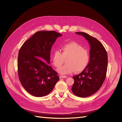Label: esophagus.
<instances>
[{"instance_id":"34e87169","label":"esophagus","mask_w":122,"mask_h":122,"mask_svg":"<svg viewBox=\"0 0 122 122\" xmlns=\"http://www.w3.org/2000/svg\"><path fill=\"white\" fill-rule=\"evenodd\" d=\"M67 78V76H65V75H60V78Z\"/></svg>"}]
</instances>
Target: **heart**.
Returning <instances> with one entry per match:
<instances>
[{
    "label": "heart",
    "mask_w": 122,
    "mask_h": 122,
    "mask_svg": "<svg viewBox=\"0 0 122 122\" xmlns=\"http://www.w3.org/2000/svg\"><path fill=\"white\" fill-rule=\"evenodd\" d=\"M61 53L54 50L52 59L55 67H60L63 62L64 58L67 57L66 65L58 68L57 71L61 74H68L73 72H80L86 68L90 61L88 51L75 42L66 44L61 47Z\"/></svg>",
    "instance_id": "b5f03b06"
}]
</instances>
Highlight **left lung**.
Listing matches in <instances>:
<instances>
[{
	"instance_id": "left-lung-1",
	"label": "left lung",
	"mask_w": 122,
	"mask_h": 122,
	"mask_svg": "<svg viewBox=\"0 0 122 122\" xmlns=\"http://www.w3.org/2000/svg\"><path fill=\"white\" fill-rule=\"evenodd\" d=\"M82 36L90 44V61L86 68L74 76L72 91L79 97H87L97 92L104 82L107 69V54L101 43L86 33L76 32Z\"/></svg>"
}]
</instances>
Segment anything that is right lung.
<instances>
[{
  "mask_svg": "<svg viewBox=\"0 0 122 122\" xmlns=\"http://www.w3.org/2000/svg\"><path fill=\"white\" fill-rule=\"evenodd\" d=\"M61 36L55 31H38L24 43L19 51L20 81L25 90L34 96L49 94L60 79L57 73L48 64L51 47Z\"/></svg>",
  "mask_w": 122,
  "mask_h": 122,
  "instance_id": "right-lung-1",
  "label": "right lung"
}]
</instances>
